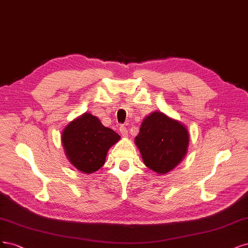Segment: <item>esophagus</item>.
<instances>
[{
    "label": "esophagus",
    "instance_id": "obj_1",
    "mask_svg": "<svg viewBox=\"0 0 248 248\" xmlns=\"http://www.w3.org/2000/svg\"><path fill=\"white\" fill-rule=\"evenodd\" d=\"M119 132H121V134L124 136V137H126L127 136V129L124 125L119 126Z\"/></svg>",
    "mask_w": 248,
    "mask_h": 248
}]
</instances>
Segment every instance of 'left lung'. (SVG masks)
Instances as JSON below:
<instances>
[{
  "label": "left lung",
  "instance_id": "8db88e82",
  "mask_svg": "<svg viewBox=\"0 0 248 248\" xmlns=\"http://www.w3.org/2000/svg\"><path fill=\"white\" fill-rule=\"evenodd\" d=\"M188 141L185 125L157 111L143 121L135 139L145 166L158 174L171 171L182 161Z\"/></svg>",
  "mask_w": 248,
  "mask_h": 248
}]
</instances>
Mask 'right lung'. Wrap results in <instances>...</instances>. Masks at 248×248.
<instances>
[{
  "instance_id": "right-lung-1",
  "label": "right lung",
  "mask_w": 248,
  "mask_h": 248,
  "mask_svg": "<svg viewBox=\"0 0 248 248\" xmlns=\"http://www.w3.org/2000/svg\"><path fill=\"white\" fill-rule=\"evenodd\" d=\"M121 137L90 113L70 123L62 135L66 155L76 169L86 174L105 164L108 149Z\"/></svg>"
}]
</instances>
